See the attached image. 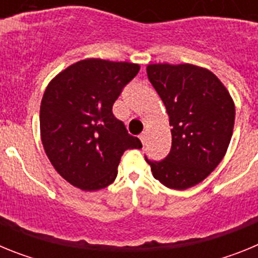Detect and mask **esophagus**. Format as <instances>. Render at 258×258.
Wrapping results in <instances>:
<instances>
[{"label": "esophagus", "instance_id": "1", "mask_svg": "<svg viewBox=\"0 0 258 258\" xmlns=\"http://www.w3.org/2000/svg\"><path fill=\"white\" fill-rule=\"evenodd\" d=\"M146 136H147V134H146V132H143V133L141 134V136H140V140H141V142L143 143V145H145V142H146V138H147V137H146Z\"/></svg>", "mask_w": 258, "mask_h": 258}]
</instances>
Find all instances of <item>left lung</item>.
<instances>
[{
    "instance_id": "left-lung-1",
    "label": "left lung",
    "mask_w": 258,
    "mask_h": 258,
    "mask_svg": "<svg viewBox=\"0 0 258 258\" xmlns=\"http://www.w3.org/2000/svg\"><path fill=\"white\" fill-rule=\"evenodd\" d=\"M147 76L169 116L172 147L160 161H146L164 186L186 190L206 179L223 159L235 106L216 75L192 64H150Z\"/></svg>"
}]
</instances>
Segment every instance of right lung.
Instances as JSON below:
<instances>
[{
	"instance_id": "right-lung-1",
	"label": "right lung",
	"mask_w": 258,
	"mask_h": 258,
	"mask_svg": "<svg viewBox=\"0 0 258 258\" xmlns=\"http://www.w3.org/2000/svg\"><path fill=\"white\" fill-rule=\"evenodd\" d=\"M138 71L140 66L126 61L85 59L47 85L40 107L41 141L52 166L75 187H107L122 154L142 147L112 112Z\"/></svg>"
}]
</instances>
